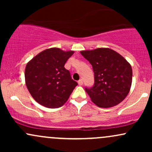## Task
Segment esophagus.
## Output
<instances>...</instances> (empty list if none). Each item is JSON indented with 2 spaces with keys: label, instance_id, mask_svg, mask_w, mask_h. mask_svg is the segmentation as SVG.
Listing matches in <instances>:
<instances>
[{
  "label": "esophagus",
  "instance_id": "esophagus-1",
  "mask_svg": "<svg viewBox=\"0 0 152 152\" xmlns=\"http://www.w3.org/2000/svg\"><path fill=\"white\" fill-rule=\"evenodd\" d=\"M78 85H79V86H81V85L83 84V81H82V79H80V80H78Z\"/></svg>",
  "mask_w": 152,
  "mask_h": 152
}]
</instances>
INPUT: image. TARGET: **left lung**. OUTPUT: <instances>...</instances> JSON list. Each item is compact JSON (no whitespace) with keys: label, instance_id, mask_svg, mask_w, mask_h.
Listing matches in <instances>:
<instances>
[{"label":"left lung","instance_id":"left-lung-1","mask_svg":"<svg viewBox=\"0 0 152 152\" xmlns=\"http://www.w3.org/2000/svg\"><path fill=\"white\" fill-rule=\"evenodd\" d=\"M81 54L93 68V86L85 87L92 102L102 108L121 102L129 92L132 81V66L126 59L106 48L83 50Z\"/></svg>","mask_w":152,"mask_h":152}]
</instances>
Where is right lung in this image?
I'll use <instances>...</instances> for the list:
<instances>
[{
	"mask_svg": "<svg viewBox=\"0 0 152 152\" xmlns=\"http://www.w3.org/2000/svg\"><path fill=\"white\" fill-rule=\"evenodd\" d=\"M74 51L51 48L38 53L27 64L26 86L38 104L45 107L59 108L67 102L77 82L64 65Z\"/></svg>",
	"mask_w": 152,
	"mask_h": 152,
	"instance_id": "1",
	"label": "right lung"
}]
</instances>
